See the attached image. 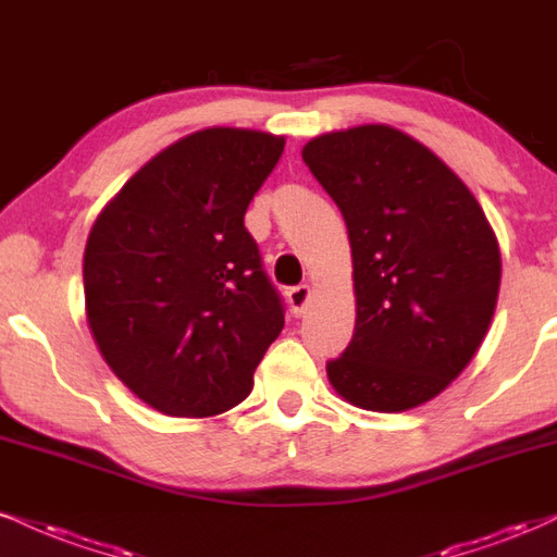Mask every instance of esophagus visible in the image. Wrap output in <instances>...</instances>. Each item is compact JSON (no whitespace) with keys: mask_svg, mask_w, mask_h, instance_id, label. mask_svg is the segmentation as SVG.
<instances>
[{"mask_svg":"<svg viewBox=\"0 0 557 557\" xmlns=\"http://www.w3.org/2000/svg\"><path fill=\"white\" fill-rule=\"evenodd\" d=\"M308 300H311V287L308 285H296L287 290V304H290V311L296 313V317L306 311Z\"/></svg>","mask_w":557,"mask_h":557,"instance_id":"obj_1","label":"esophagus"}]
</instances>
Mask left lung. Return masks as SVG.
Masks as SVG:
<instances>
[{
    "label": "left lung",
    "instance_id": "obj_1",
    "mask_svg": "<svg viewBox=\"0 0 557 557\" xmlns=\"http://www.w3.org/2000/svg\"><path fill=\"white\" fill-rule=\"evenodd\" d=\"M304 160L343 212L355 332L326 376L363 410L401 412L465 371L491 326L498 240L441 158L384 124L321 134Z\"/></svg>",
    "mask_w": 557,
    "mask_h": 557
}]
</instances>
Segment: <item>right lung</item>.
Wrapping results in <instances>:
<instances>
[{
    "instance_id": "right-lung-1",
    "label": "right lung",
    "mask_w": 557,
    "mask_h": 557,
    "mask_svg": "<svg viewBox=\"0 0 557 557\" xmlns=\"http://www.w3.org/2000/svg\"><path fill=\"white\" fill-rule=\"evenodd\" d=\"M283 147L264 132H194L134 173L87 236V324L111 371L160 412L236 407L283 332V298L244 225Z\"/></svg>"
}]
</instances>
